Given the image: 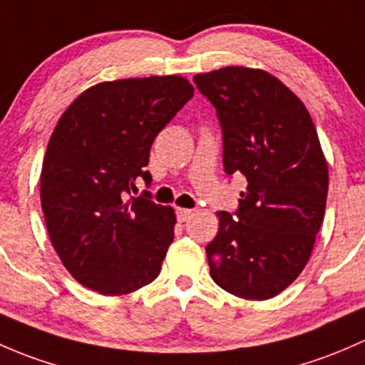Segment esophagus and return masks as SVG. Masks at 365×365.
Returning a JSON list of instances; mask_svg holds the SVG:
<instances>
[{
	"instance_id": "obj_1",
	"label": "esophagus",
	"mask_w": 365,
	"mask_h": 365,
	"mask_svg": "<svg viewBox=\"0 0 365 365\" xmlns=\"http://www.w3.org/2000/svg\"><path fill=\"white\" fill-rule=\"evenodd\" d=\"M193 214V210L191 209H178V220L184 223L186 220H190V216Z\"/></svg>"
}]
</instances>
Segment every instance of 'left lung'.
Returning <instances> with one entry per match:
<instances>
[{
    "label": "left lung",
    "mask_w": 365,
    "mask_h": 365,
    "mask_svg": "<svg viewBox=\"0 0 365 365\" xmlns=\"http://www.w3.org/2000/svg\"><path fill=\"white\" fill-rule=\"evenodd\" d=\"M193 82L216 108L225 172L247 181L235 217L217 212V235L205 247L210 277L240 299H272L302 272L325 216L329 168L317 128L264 70L227 66Z\"/></svg>",
    "instance_id": "left-lung-1"
}]
</instances>
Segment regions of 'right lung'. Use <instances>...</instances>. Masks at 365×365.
Here are the masks:
<instances>
[{"mask_svg": "<svg viewBox=\"0 0 365 365\" xmlns=\"http://www.w3.org/2000/svg\"><path fill=\"white\" fill-rule=\"evenodd\" d=\"M179 75L123 78L86 89L48 140L40 198L48 237L66 270L101 295L155 281L174 240L175 212L148 191L130 197L156 135L193 96Z\"/></svg>", "mask_w": 365, "mask_h": 365, "instance_id": "obj_1", "label": "right lung"}]
</instances>
